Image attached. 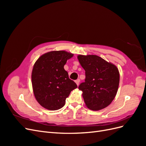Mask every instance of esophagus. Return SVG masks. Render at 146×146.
<instances>
[{
    "instance_id": "obj_1",
    "label": "esophagus",
    "mask_w": 146,
    "mask_h": 146,
    "mask_svg": "<svg viewBox=\"0 0 146 146\" xmlns=\"http://www.w3.org/2000/svg\"><path fill=\"white\" fill-rule=\"evenodd\" d=\"M75 82H76V84H77V85L78 86L79 83H80V79H77V80H76Z\"/></svg>"
}]
</instances>
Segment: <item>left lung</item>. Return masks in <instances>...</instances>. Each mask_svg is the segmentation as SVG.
<instances>
[{"label":"left lung","instance_id":"obj_1","mask_svg":"<svg viewBox=\"0 0 146 146\" xmlns=\"http://www.w3.org/2000/svg\"><path fill=\"white\" fill-rule=\"evenodd\" d=\"M77 58L85 70V82L79 85L78 89L83 92L86 106L94 111L108 107L118 90L117 68L98 55H79Z\"/></svg>","mask_w":146,"mask_h":146}]
</instances>
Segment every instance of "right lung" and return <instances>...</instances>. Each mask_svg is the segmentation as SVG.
<instances>
[{
  "label": "right lung",
  "instance_id": "obj_1",
  "mask_svg": "<svg viewBox=\"0 0 146 146\" xmlns=\"http://www.w3.org/2000/svg\"><path fill=\"white\" fill-rule=\"evenodd\" d=\"M74 54L64 50L51 51L35 62L32 73L33 91L38 102L48 110H57L65 105L70 92L77 88L64 69Z\"/></svg>",
  "mask_w": 146,
  "mask_h": 146
}]
</instances>
